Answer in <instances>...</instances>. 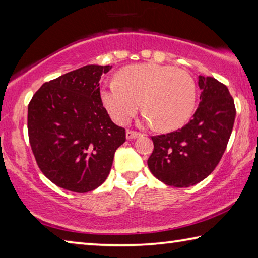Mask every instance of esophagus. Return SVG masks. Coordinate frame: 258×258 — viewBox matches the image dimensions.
<instances>
[{"label":"esophagus","instance_id":"esophagus-1","mask_svg":"<svg viewBox=\"0 0 258 258\" xmlns=\"http://www.w3.org/2000/svg\"><path fill=\"white\" fill-rule=\"evenodd\" d=\"M140 135H141V133H139V132H135V131H131V130H128L127 132H126V138H127L128 140L137 139L138 137H140Z\"/></svg>","mask_w":258,"mask_h":258}]
</instances>
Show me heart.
<instances>
[{"mask_svg":"<svg viewBox=\"0 0 258 258\" xmlns=\"http://www.w3.org/2000/svg\"><path fill=\"white\" fill-rule=\"evenodd\" d=\"M196 83L189 73L156 63L133 64L117 74L101 90L103 106L113 121L125 125L140 108L147 124L161 131L184 125L196 107Z\"/></svg>","mask_w":258,"mask_h":258,"instance_id":"1","label":"heart"}]
</instances>
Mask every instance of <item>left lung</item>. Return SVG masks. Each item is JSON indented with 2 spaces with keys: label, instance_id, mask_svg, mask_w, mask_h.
I'll return each mask as SVG.
<instances>
[{
  "label": "left lung",
  "instance_id": "obj_1",
  "mask_svg": "<svg viewBox=\"0 0 258 258\" xmlns=\"http://www.w3.org/2000/svg\"><path fill=\"white\" fill-rule=\"evenodd\" d=\"M199 107L189 123L174 132L151 137L150 172L165 184L195 185L211 174L223 156L232 133L235 107L223 83L199 76Z\"/></svg>",
  "mask_w": 258,
  "mask_h": 258
}]
</instances>
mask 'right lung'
Masks as SVG:
<instances>
[{"label": "right lung", "mask_w": 258, "mask_h": 258, "mask_svg": "<svg viewBox=\"0 0 258 258\" xmlns=\"http://www.w3.org/2000/svg\"><path fill=\"white\" fill-rule=\"evenodd\" d=\"M111 66L87 64L46 82L28 104V138L42 173L62 189L84 194L110 172L125 128L112 123L100 95Z\"/></svg>", "instance_id": "add662e5"}]
</instances>
